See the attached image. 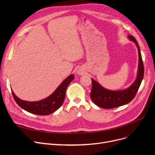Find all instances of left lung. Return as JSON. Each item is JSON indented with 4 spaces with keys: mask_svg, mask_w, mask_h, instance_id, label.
Here are the masks:
<instances>
[{
    "mask_svg": "<svg viewBox=\"0 0 155 155\" xmlns=\"http://www.w3.org/2000/svg\"><path fill=\"white\" fill-rule=\"evenodd\" d=\"M128 38L136 43L138 54H139V64H138L137 75L134 83L125 90L110 91L102 87L93 78L92 79V87L91 97L95 104L103 109H112L128 104L134 98L138 91L144 76V65L140 51V48L134 36L129 35Z\"/></svg>",
    "mask_w": 155,
    "mask_h": 155,
    "instance_id": "1",
    "label": "left lung"
}]
</instances>
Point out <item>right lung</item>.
<instances>
[{"label": "right lung", "mask_w": 155, "mask_h": 155, "mask_svg": "<svg viewBox=\"0 0 155 155\" xmlns=\"http://www.w3.org/2000/svg\"><path fill=\"white\" fill-rule=\"evenodd\" d=\"M74 79V75H70L58 87L54 92L47 98L36 102L22 101L15 95L12 91L15 101L24 110L34 114L46 116L58 110L63 104L66 93L67 88L71 81Z\"/></svg>", "instance_id": "right-lung-1"}]
</instances>
